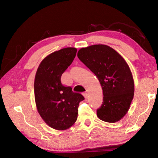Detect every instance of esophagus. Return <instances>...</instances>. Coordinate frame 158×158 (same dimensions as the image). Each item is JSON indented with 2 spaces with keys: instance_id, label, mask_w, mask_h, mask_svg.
I'll list each match as a JSON object with an SVG mask.
<instances>
[{
  "instance_id": "34e87169",
  "label": "esophagus",
  "mask_w": 158,
  "mask_h": 158,
  "mask_svg": "<svg viewBox=\"0 0 158 158\" xmlns=\"http://www.w3.org/2000/svg\"><path fill=\"white\" fill-rule=\"evenodd\" d=\"M83 95H84V97L85 99H87L88 97V93H86V92L84 93V94H83Z\"/></svg>"
}]
</instances>
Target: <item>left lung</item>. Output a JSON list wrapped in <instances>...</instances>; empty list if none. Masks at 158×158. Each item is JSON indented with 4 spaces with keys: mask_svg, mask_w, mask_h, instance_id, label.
Segmentation results:
<instances>
[{
    "mask_svg": "<svg viewBox=\"0 0 158 158\" xmlns=\"http://www.w3.org/2000/svg\"><path fill=\"white\" fill-rule=\"evenodd\" d=\"M78 59L97 76L103 89V104L97 110L102 121L115 123L128 112L135 92L130 68L111 47L94 45L80 49Z\"/></svg>",
    "mask_w": 158,
    "mask_h": 158,
    "instance_id": "left-lung-1",
    "label": "left lung"
}]
</instances>
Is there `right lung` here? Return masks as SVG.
Segmentation results:
<instances>
[{
  "instance_id": "obj_1",
  "label": "right lung",
  "mask_w": 158,
  "mask_h": 158,
  "mask_svg": "<svg viewBox=\"0 0 158 158\" xmlns=\"http://www.w3.org/2000/svg\"><path fill=\"white\" fill-rule=\"evenodd\" d=\"M77 49L67 47L52 52L38 67L34 81L38 113L47 125L59 131L73 126L77 120L78 107L84 98L61 83V76L73 63Z\"/></svg>"
}]
</instances>
